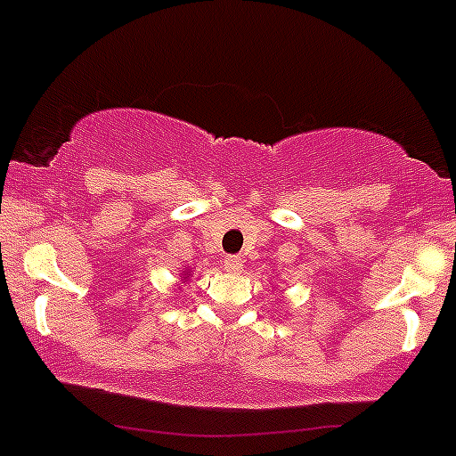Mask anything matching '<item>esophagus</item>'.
<instances>
[{"mask_svg":"<svg viewBox=\"0 0 456 456\" xmlns=\"http://www.w3.org/2000/svg\"><path fill=\"white\" fill-rule=\"evenodd\" d=\"M241 257L240 256H225L224 257V269L231 271V273H237V271H241Z\"/></svg>","mask_w":456,"mask_h":456,"instance_id":"esophagus-1","label":"esophagus"}]
</instances>
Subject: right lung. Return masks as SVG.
Wrapping results in <instances>:
<instances>
[{"mask_svg": "<svg viewBox=\"0 0 456 456\" xmlns=\"http://www.w3.org/2000/svg\"><path fill=\"white\" fill-rule=\"evenodd\" d=\"M183 278H190V271H187V269L183 271Z\"/></svg>", "mask_w": 456, "mask_h": 456, "instance_id": "right-lung-1", "label": "right lung"}]
</instances>
